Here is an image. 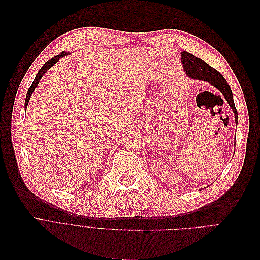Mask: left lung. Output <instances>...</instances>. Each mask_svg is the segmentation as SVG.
<instances>
[{"label":"left lung","mask_w":260,"mask_h":260,"mask_svg":"<svg viewBox=\"0 0 260 260\" xmlns=\"http://www.w3.org/2000/svg\"><path fill=\"white\" fill-rule=\"evenodd\" d=\"M181 62L183 65V69L186 76L191 79L195 80H202L207 81L211 85H214L220 92H221L224 99L226 100L228 104L230 105L232 111L234 113L235 123L238 125V111L235 108L234 101H233V94L230 89L229 84H228L224 77L220 74L218 70L212 68L205 61L201 58H198L194 55L190 54L188 52H181Z\"/></svg>","instance_id":"obj_1"}]
</instances>
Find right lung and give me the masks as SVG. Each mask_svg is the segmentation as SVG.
<instances>
[{
    "label": "right lung",
    "instance_id": "right-lung-1",
    "mask_svg": "<svg viewBox=\"0 0 260 260\" xmlns=\"http://www.w3.org/2000/svg\"><path fill=\"white\" fill-rule=\"evenodd\" d=\"M66 55H68L67 52H61L59 55H56V56H54L53 58H51L50 60L46 61L45 64L41 67V69L39 70L38 74L36 75V78H35V80H34L32 84H31V86H30L28 92H27V96H26V101H25V109H27V106H28V103H29V100H30L31 95H32V93H34L35 89L37 88V85H38L39 81L41 80V78L43 77V75H44L46 72H48V70H49L52 66H54L55 64H56V62H57L60 58L66 56Z\"/></svg>",
    "mask_w": 260,
    "mask_h": 260
}]
</instances>
